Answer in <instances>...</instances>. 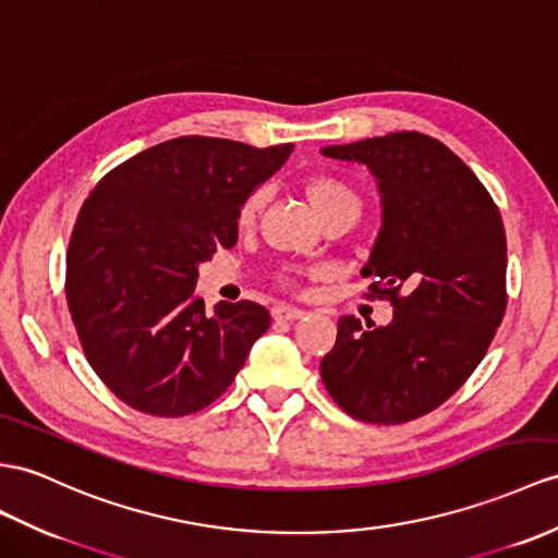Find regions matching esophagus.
<instances>
[{
    "instance_id": "1",
    "label": "esophagus",
    "mask_w": 558,
    "mask_h": 558,
    "mask_svg": "<svg viewBox=\"0 0 558 558\" xmlns=\"http://www.w3.org/2000/svg\"><path fill=\"white\" fill-rule=\"evenodd\" d=\"M305 317V310L301 307H291V305H277L271 310V319L275 322H295V319H303Z\"/></svg>"
}]
</instances>
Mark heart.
<instances>
[{"label": "heart", "mask_w": 558, "mask_h": 558, "mask_svg": "<svg viewBox=\"0 0 558 558\" xmlns=\"http://www.w3.org/2000/svg\"><path fill=\"white\" fill-rule=\"evenodd\" d=\"M303 192L305 198L312 206V210L317 213L319 220L336 213H355L360 215V198L357 194L352 192V189L343 182L338 180L333 174H312L303 182ZM263 203V192L257 189V192H251L246 198L239 203V210H236V225L243 227H251L255 220V213L260 208Z\"/></svg>", "instance_id": "obj_1"}]
</instances>
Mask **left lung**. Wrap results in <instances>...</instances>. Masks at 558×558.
<instances>
[{"label":"left lung","mask_w":558,"mask_h":558,"mask_svg":"<svg viewBox=\"0 0 558 558\" xmlns=\"http://www.w3.org/2000/svg\"><path fill=\"white\" fill-rule=\"evenodd\" d=\"M374 172L384 225L362 275L392 305L388 326L338 319L319 372L333 402L366 424L424 416L466 384L507 312V236L471 168L421 132L324 146Z\"/></svg>","instance_id":"1"}]
</instances>
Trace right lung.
Masks as SVG:
<instances>
[{
    "instance_id": "add662e5",
    "label": "right lung",
    "mask_w": 558,
    "mask_h": 558,
    "mask_svg": "<svg viewBox=\"0 0 558 558\" xmlns=\"http://www.w3.org/2000/svg\"><path fill=\"white\" fill-rule=\"evenodd\" d=\"M293 144L177 137L120 162L92 189L65 253V301L92 369L151 416L206 410L269 329L253 301L194 298L198 263L236 243V210Z\"/></svg>"
}]
</instances>
